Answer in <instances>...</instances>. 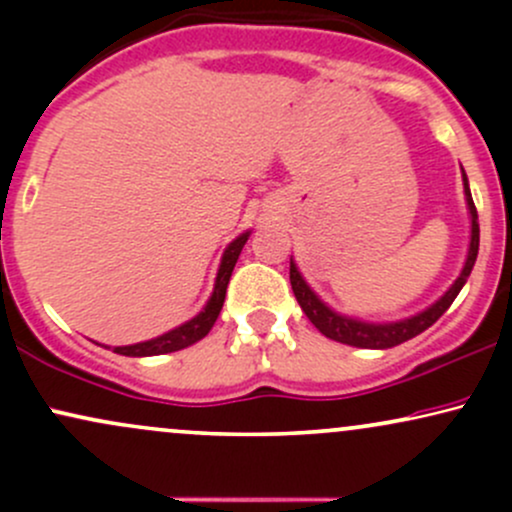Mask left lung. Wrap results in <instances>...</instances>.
Returning a JSON list of instances; mask_svg holds the SVG:
<instances>
[{
    "label": "left lung",
    "mask_w": 512,
    "mask_h": 512,
    "mask_svg": "<svg viewBox=\"0 0 512 512\" xmlns=\"http://www.w3.org/2000/svg\"><path fill=\"white\" fill-rule=\"evenodd\" d=\"M464 195H467V204H469V214H472V243H469V255L467 262H464L462 274L457 276L455 284L450 286V291L440 298L438 303H433L431 308L424 310V313L409 317V320H399V322H387V325H373V322H361V320H351V317L337 315L334 310L327 308L320 298L310 291V286L305 284L303 276L298 274L296 264L291 262L289 276H291V289L296 293V301L301 303L303 313L308 315V320L320 330L325 337L334 339V342H342L349 346H358V349H392V346L407 342V339L416 337L433 322L438 320L445 310L450 308L452 301L457 298V293L462 291L464 281L467 276L472 274L474 262H477V252H479V216H477V207H474L472 192H469L467 185V175H464Z\"/></svg>",
    "instance_id": "left-lung-1"
}]
</instances>
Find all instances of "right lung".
<instances>
[{
  "label": "right lung",
  "mask_w": 512,
  "mask_h": 512,
  "mask_svg": "<svg viewBox=\"0 0 512 512\" xmlns=\"http://www.w3.org/2000/svg\"><path fill=\"white\" fill-rule=\"evenodd\" d=\"M248 236H250V233H243V236L233 240V243L226 248V252H223L219 274H216L214 293H211L207 308H204L202 313H199L197 317H192V320L185 322V325L175 327V330H170L166 334H161V337L151 339V342L132 344V346H115V349H113L115 354H122V356L170 354V351H180V349H185V346L195 344V342H199V339L207 337L211 327H214L216 317H219V313H221L223 298H226V289H228V281H231L233 267H236L240 250H243V245L248 243Z\"/></svg>",
  "instance_id": "1"
}]
</instances>
